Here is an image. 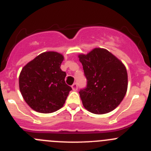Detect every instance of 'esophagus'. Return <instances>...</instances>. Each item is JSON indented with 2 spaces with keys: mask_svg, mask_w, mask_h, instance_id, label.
Here are the masks:
<instances>
[{
  "mask_svg": "<svg viewBox=\"0 0 151 151\" xmlns=\"http://www.w3.org/2000/svg\"><path fill=\"white\" fill-rule=\"evenodd\" d=\"M71 87H72L73 90L77 91V84L75 83H74L72 86H71Z\"/></svg>",
  "mask_w": 151,
  "mask_h": 151,
  "instance_id": "esophagus-1",
  "label": "esophagus"
}]
</instances>
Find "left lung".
<instances>
[{"label": "left lung", "instance_id": "8db88e82", "mask_svg": "<svg viewBox=\"0 0 151 151\" xmlns=\"http://www.w3.org/2000/svg\"><path fill=\"white\" fill-rule=\"evenodd\" d=\"M87 86L79 93L83 105L96 114H107L123 101L128 86V75L121 61L105 49L95 48L78 55Z\"/></svg>", "mask_w": 151, "mask_h": 151}]
</instances>
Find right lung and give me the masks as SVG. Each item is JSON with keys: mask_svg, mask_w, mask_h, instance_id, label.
<instances>
[{"mask_svg": "<svg viewBox=\"0 0 151 151\" xmlns=\"http://www.w3.org/2000/svg\"><path fill=\"white\" fill-rule=\"evenodd\" d=\"M64 56L57 52L40 54L22 68L19 78L23 99L34 111L49 114L62 108L71 87L60 68Z\"/></svg>", "mask_w": 151, "mask_h": 151, "instance_id": "obj_1", "label": "right lung"}]
</instances>
